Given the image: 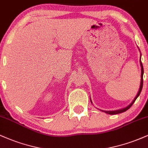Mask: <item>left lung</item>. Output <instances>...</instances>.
Masks as SVG:
<instances>
[{
	"instance_id": "8db88e82",
	"label": "left lung",
	"mask_w": 148,
	"mask_h": 148,
	"mask_svg": "<svg viewBox=\"0 0 148 148\" xmlns=\"http://www.w3.org/2000/svg\"><path fill=\"white\" fill-rule=\"evenodd\" d=\"M140 56H141V55H140ZM140 66H141V80H140V88H139L138 92V94H137V95L136 96L135 99H134L133 100V101H132V102L128 106H127L126 108H123V109H120V110H118V111H104L105 113H108V114H110V115H115V114H118V113H123V112H125V111H127V110H128L129 108H130V107L132 106V105H133V103H134V102H135L136 99L137 98H138V97L139 95H140V92H141V90H142V88H143V72H144V71H143V64H142L141 60H140Z\"/></svg>"
}]
</instances>
